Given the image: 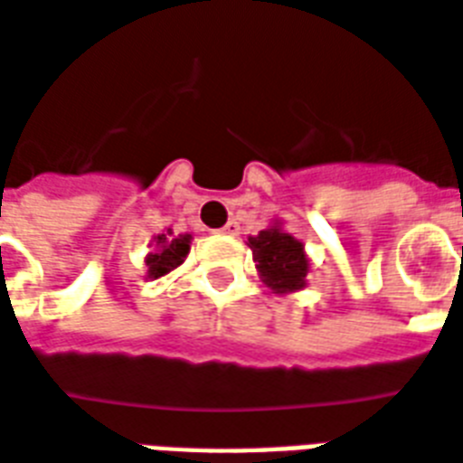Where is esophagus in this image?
<instances>
[{
    "label": "esophagus",
    "instance_id": "1",
    "mask_svg": "<svg viewBox=\"0 0 463 463\" xmlns=\"http://www.w3.org/2000/svg\"><path fill=\"white\" fill-rule=\"evenodd\" d=\"M222 234H227V236L239 234V222H236V219H229L227 224L222 227Z\"/></svg>",
    "mask_w": 463,
    "mask_h": 463
}]
</instances>
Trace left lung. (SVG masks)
Instances as JSON below:
<instances>
[{"instance_id":"8db88e82","label":"left lung","mask_w":463,"mask_h":463,"mask_svg":"<svg viewBox=\"0 0 463 463\" xmlns=\"http://www.w3.org/2000/svg\"><path fill=\"white\" fill-rule=\"evenodd\" d=\"M249 246L254 251L261 281L273 293H293L306 286L310 264L303 251V241L283 232L281 222H276L273 227L259 232L256 236H249Z\"/></svg>"}]
</instances>
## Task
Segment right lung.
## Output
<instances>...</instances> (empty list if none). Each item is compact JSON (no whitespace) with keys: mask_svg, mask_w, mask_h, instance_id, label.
Returning <instances> with one entry per match:
<instances>
[{"mask_svg":"<svg viewBox=\"0 0 463 463\" xmlns=\"http://www.w3.org/2000/svg\"><path fill=\"white\" fill-rule=\"evenodd\" d=\"M167 234H157L155 236V251L145 256V266H147V279H160L165 273L175 271L177 266L187 259L190 254V241L192 234H180V236H170Z\"/></svg>","mask_w":463,"mask_h":463,"instance_id":"right-lung-1","label":"right lung"}]
</instances>
